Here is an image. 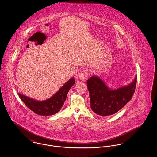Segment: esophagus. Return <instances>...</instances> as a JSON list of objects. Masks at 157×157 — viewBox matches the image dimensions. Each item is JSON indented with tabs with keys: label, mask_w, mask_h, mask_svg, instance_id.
<instances>
[{
	"label": "esophagus",
	"mask_w": 157,
	"mask_h": 157,
	"mask_svg": "<svg viewBox=\"0 0 157 157\" xmlns=\"http://www.w3.org/2000/svg\"><path fill=\"white\" fill-rule=\"evenodd\" d=\"M88 73L89 72L88 70H82L78 74V77L80 80H81L82 81H85L88 75Z\"/></svg>",
	"instance_id": "obj_1"
}]
</instances>
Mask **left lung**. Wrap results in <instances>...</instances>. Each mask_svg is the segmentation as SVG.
Instances as JSON below:
<instances>
[{
	"mask_svg": "<svg viewBox=\"0 0 157 157\" xmlns=\"http://www.w3.org/2000/svg\"><path fill=\"white\" fill-rule=\"evenodd\" d=\"M136 79V75L129 84L113 90L98 76H92L87 81L92 110L103 117L111 115L120 111L132 97Z\"/></svg>",
	"mask_w": 157,
	"mask_h": 157,
	"instance_id": "8db88e82",
	"label": "left lung"
}]
</instances>
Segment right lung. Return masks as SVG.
Segmentation results:
<instances>
[{
  "label": "right lung",
  "instance_id": "add662e5",
  "mask_svg": "<svg viewBox=\"0 0 157 157\" xmlns=\"http://www.w3.org/2000/svg\"><path fill=\"white\" fill-rule=\"evenodd\" d=\"M75 79L71 78L52 97L44 101H37L18 93L21 99L31 111L39 115H52L59 111L66 100L67 93L75 84Z\"/></svg>",
  "mask_w": 157,
  "mask_h": 157
}]
</instances>
